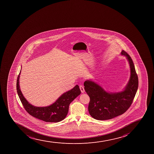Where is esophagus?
<instances>
[{"mask_svg": "<svg viewBox=\"0 0 154 154\" xmlns=\"http://www.w3.org/2000/svg\"><path fill=\"white\" fill-rule=\"evenodd\" d=\"M80 90H81V92H82V93H84V92H85L84 86L82 85L80 86Z\"/></svg>", "mask_w": 154, "mask_h": 154, "instance_id": "34e87169", "label": "esophagus"}]
</instances>
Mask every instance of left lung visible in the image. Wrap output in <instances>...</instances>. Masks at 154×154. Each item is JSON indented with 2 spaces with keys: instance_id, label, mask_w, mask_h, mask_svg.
Listing matches in <instances>:
<instances>
[{
  "instance_id": "1",
  "label": "left lung",
  "mask_w": 154,
  "mask_h": 154,
  "mask_svg": "<svg viewBox=\"0 0 154 154\" xmlns=\"http://www.w3.org/2000/svg\"><path fill=\"white\" fill-rule=\"evenodd\" d=\"M121 54L126 57L131 68L130 81L125 90L108 93L93 81L84 82V89L90 97L89 112L97 120H108L124 113L130 108L137 91L139 80L133 60L125 51H122Z\"/></svg>"
}]
</instances>
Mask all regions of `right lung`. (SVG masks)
Masks as SVG:
<instances>
[{
	"label": "right lung",
	"mask_w": 154,
	"mask_h": 154,
	"mask_svg": "<svg viewBox=\"0 0 154 154\" xmlns=\"http://www.w3.org/2000/svg\"><path fill=\"white\" fill-rule=\"evenodd\" d=\"M20 74L17 81V90L21 103L27 112L31 116L49 122H57L63 120L68 112L69 106L71 102L80 94L79 86H75L71 90L63 94L56 101L49 106H34L27 101L23 96L19 85Z\"/></svg>",
	"instance_id": "obj_1"
}]
</instances>
